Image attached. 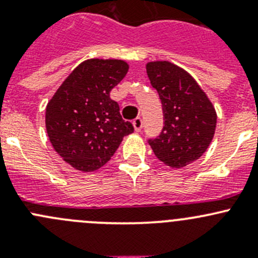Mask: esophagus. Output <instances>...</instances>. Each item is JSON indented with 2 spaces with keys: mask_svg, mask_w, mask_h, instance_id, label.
I'll return each instance as SVG.
<instances>
[{
  "mask_svg": "<svg viewBox=\"0 0 258 258\" xmlns=\"http://www.w3.org/2000/svg\"><path fill=\"white\" fill-rule=\"evenodd\" d=\"M132 123H134L135 130H136L137 132L141 131L142 127H144V122H142V118H140V117H137V118H135Z\"/></svg>",
  "mask_w": 258,
  "mask_h": 258,
  "instance_id": "obj_1",
  "label": "esophagus"
}]
</instances>
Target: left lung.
I'll list each match as a JSON object with an SVG mask.
<instances>
[{"instance_id":"1","label":"left lung","mask_w":258,"mask_h":258,"mask_svg":"<svg viewBox=\"0 0 258 258\" xmlns=\"http://www.w3.org/2000/svg\"><path fill=\"white\" fill-rule=\"evenodd\" d=\"M148 79L162 103L163 128L148 139L156 157L171 167H184L201 157L215 135L216 111L191 75L167 61L150 62Z\"/></svg>"}]
</instances>
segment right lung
I'll use <instances>...</instances> for the list:
<instances>
[{"label":"right lung","instance_id":"add662e5","mask_svg":"<svg viewBox=\"0 0 258 258\" xmlns=\"http://www.w3.org/2000/svg\"><path fill=\"white\" fill-rule=\"evenodd\" d=\"M128 71L121 59L82 62L63 81L46 108V130L56 152L76 170L90 172L110 161L134 132L110 92Z\"/></svg>","mask_w":258,"mask_h":258}]
</instances>
